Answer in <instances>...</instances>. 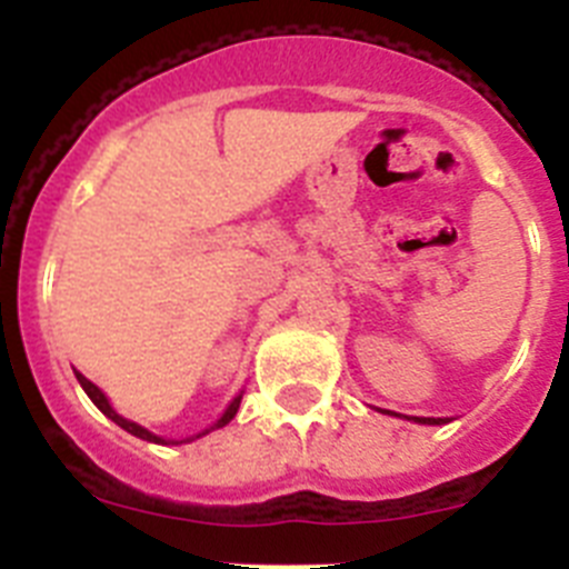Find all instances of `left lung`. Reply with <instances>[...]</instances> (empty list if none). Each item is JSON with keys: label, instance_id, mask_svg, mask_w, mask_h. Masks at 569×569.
<instances>
[{"label": "left lung", "instance_id": "8db88e82", "mask_svg": "<svg viewBox=\"0 0 569 569\" xmlns=\"http://www.w3.org/2000/svg\"><path fill=\"white\" fill-rule=\"evenodd\" d=\"M416 421H421V425H445V419H419V416H416Z\"/></svg>", "mask_w": 569, "mask_h": 569}]
</instances>
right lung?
Instances as JSON below:
<instances>
[{
  "mask_svg": "<svg viewBox=\"0 0 569 569\" xmlns=\"http://www.w3.org/2000/svg\"><path fill=\"white\" fill-rule=\"evenodd\" d=\"M77 379H79V385L84 387V393L90 396V401H93V405H97L99 410H102V413L108 416V419H113L116 425L122 427V430H128V433H133L136 439H144V441H156V445H164V439H159V436H153V433H150V430H144V427L133 425V421L122 419V416L116 413L113 407H110V401L104 399V393H102V390H99L97 385H93V381H88V379H84L82 373H77ZM239 405H241V396H236V399L230 401V407H228V410H224V416H222V419L216 421V425L210 427V430H219V427H224V425H228V421L233 419V416H236V410H239ZM210 430H204V433H210ZM204 433H199V436H204ZM199 436H196V439H199Z\"/></svg>",
  "mask_w": 569,
  "mask_h": 569,
  "instance_id": "add662e5",
  "label": "right lung"
}]
</instances>
